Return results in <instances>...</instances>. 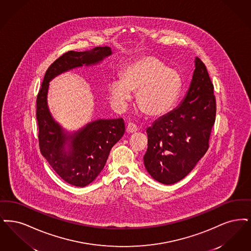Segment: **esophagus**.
<instances>
[{
  "label": "esophagus",
  "mask_w": 251,
  "mask_h": 251,
  "mask_svg": "<svg viewBox=\"0 0 251 251\" xmlns=\"http://www.w3.org/2000/svg\"><path fill=\"white\" fill-rule=\"evenodd\" d=\"M138 131V127L133 124V123H129L127 126H126V132L127 133H135Z\"/></svg>",
  "instance_id": "1"
}]
</instances>
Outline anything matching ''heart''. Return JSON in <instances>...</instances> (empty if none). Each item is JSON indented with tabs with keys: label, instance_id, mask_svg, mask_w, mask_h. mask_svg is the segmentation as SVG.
<instances>
[{
	"label": "heart",
	"instance_id": "obj_1",
	"mask_svg": "<svg viewBox=\"0 0 251 251\" xmlns=\"http://www.w3.org/2000/svg\"><path fill=\"white\" fill-rule=\"evenodd\" d=\"M120 78L109 84L111 99L124 107L130 100L131 93H137V108L149 118L168 113L181 87L178 73L154 56H144L125 66Z\"/></svg>",
	"mask_w": 251,
	"mask_h": 251
}]
</instances>
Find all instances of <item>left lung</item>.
Returning <instances> with one entry per match:
<instances>
[{
	"label": "left lung",
	"mask_w": 251,
	"mask_h": 251,
	"mask_svg": "<svg viewBox=\"0 0 251 251\" xmlns=\"http://www.w3.org/2000/svg\"><path fill=\"white\" fill-rule=\"evenodd\" d=\"M216 110L214 85L206 66L196 57L184 99L146 130L148 147L143 161L154 180L173 185L194 169L207 152Z\"/></svg>",
	"instance_id": "left-lung-1"
}]
</instances>
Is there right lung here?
<instances>
[{"instance_id":"right-lung-1","label":"right lung","mask_w":251,"mask_h":251,"mask_svg":"<svg viewBox=\"0 0 251 251\" xmlns=\"http://www.w3.org/2000/svg\"><path fill=\"white\" fill-rule=\"evenodd\" d=\"M112 54L109 47L85 51H68L48 68L36 99L39 147L46 160L66 183L86 186L94 182L107 162L112 146L125 133L118 119H98L78 130L68 132L56 122L48 104L50 82L55 76L77 67L96 66Z\"/></svg>"}]
</instances>
